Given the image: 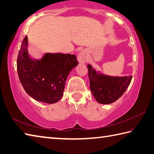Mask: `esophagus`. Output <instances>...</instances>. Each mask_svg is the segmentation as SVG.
<instances>
[{
  "label": "esophagus",
  "instance_id": "esophagus-1",
  "mask_svg": "<svg viewBox=\"0 0 154 154\" xmlns=\"http://www.w3.org/2000/svg\"><path fill=\"white\" fill-rule=\"evenodd\" d=\"M86 59H87V56H86V54L85 52H81L79 55H78V61H79V63H85L86 61Z\"/></svg>",
  "mask_w": 154,
  "mask_h": 154
}]
</instances>
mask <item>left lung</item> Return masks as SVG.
<instances>
[{
  "label": "left lung",
  "instance_id": "left-lung-1",
  "mask_svg": "<svg viewBox=\"0 0 154 154\" xmlns=\"http://www.w3.org/2000/svg\"><path fill=\"white\" fill-rule=\"evenodd\" d=\"M90 89L96 101L102 104H109L117 101L131 83V75L126 77H110L97 74L90 65H87Z\"/></svg>",
  "mask_w": 154,
  "mask_h": 154
}]
</instances>
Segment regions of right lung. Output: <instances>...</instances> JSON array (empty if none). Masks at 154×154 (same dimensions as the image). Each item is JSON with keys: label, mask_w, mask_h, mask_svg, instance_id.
<instances>
[{"label": "right lung", "mask_w": 154, "mask_h": 154, "mask_svg": "<svg viewBox=\"0 0 154 154\" xmlns=\"http://www.w3.org/2000/svg\"><path fill=\"white\" fill-rule=\"evenodd\" d=\"M24 38L17 57V73L24 89L35 100L54 103L62 98L68 75L78 65L71 54L46 53L41 60H32Z\"/></svg>", "instance_id": "right-lung-1"}]
</instances>
